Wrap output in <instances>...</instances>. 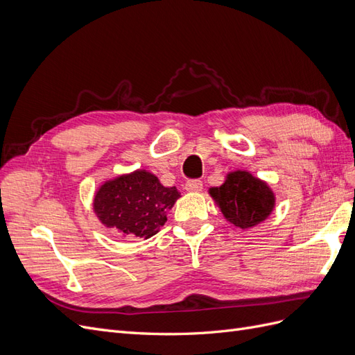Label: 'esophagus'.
<instances>
[{
	"instance_id": "obj_1",
	"label": "esophagus",
	"mask_w": 355,
	"mask_h": 355,
	"mask_svg": "<svg viewBox=\"0 0 355 355\" xmlns=\"http://www.w3.org/2000/svg\"><path fill=\"white\" fill-rule=\"evenodd\" d=\"M185 189L188 192H198L202 189V182L196 179V180H188L185 184Z\"/></svg>"
}]
</instances>
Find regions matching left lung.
I'll use <instances>...</instances> for the list:
<instances>
[{
  "label": "left lung",
  "instance_id": "obj_1",
  "mask_svg": "<svg viewBox=\"0 0 355 355\" xmlns=\"http://www.w3.org/2000/svg\"><path fill=\"white\" fill-rule=\"evenodd\" d=\"M210 196L218 202L227 220L241 230L265 220L275 204L270 187L249 171L241 170L230 173L222 187L211 188Z\"/></svg>",
  "mask_w": 355,
  "mask_h": 355
}]
</instances>
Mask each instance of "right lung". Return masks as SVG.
I'll list each match as a JSON object with an SVG mask.
<instances>
[{"label":"right lung","instance_id":"right-lung-1","mask_svg":"<svg viewBox=\"0 0 355 355\" xmlns=\"http://www.w3.org/2000/svg\"><path fill=\"white\" fill-rule=\"evenodd\" d=\"M175 187L166 188L146 170L105 182L94 196V211L108 228L124 239H149L167 220V210L179 198Z\"/></svg>","mask_w":355,"mask_h":355}]
</instances>
